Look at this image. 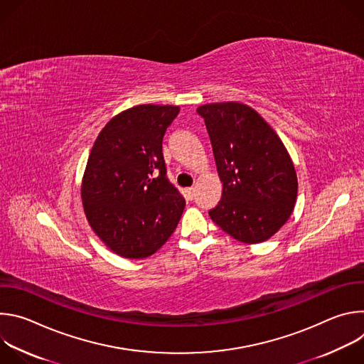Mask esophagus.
Segmentation results:
<instances>
[{
	"mask_svg": "<svg viewBox=\"0 0 364 364\" xmlns=\"http://www.w3.org/2000/svg\"><path fill=\"white\" fill-rule=\"evenodd\" d=\"M186 196H187V198L193 200V198L196 197V188H194V187H190V188H187V190H186Z\"/></svg>",
	"mask_w": 364,
	"mask_h": 364,
	"instance_id": "34e87169",
	"label": "esophagus"
}]
</instances>
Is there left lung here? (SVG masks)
Returning a JSON list of instances; mask_svg holds the SVG:
<instances>
[{"label":"left lung","mask_w":364,"mask_h":364,"mask_svg":"<svg viewBox=\"0 0 364 364\" xmlns=\"http://www.w3.org/2000/svg\"><path fill=\"white\" fill-rule=\"evenodd\" d=\"M197 114L209 132L223 183L222 198L209 216L239 242L268 240L289 219L298 191L284 142L245 103H207Z\"/></svg>","instance_id":"1"}]
</instances>
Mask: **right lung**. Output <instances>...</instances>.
Listing matches in <instances>:
<instances>
[{
	"label": "right lung",
	"instance_id": "right-lung-1",
	"mask_svg": "<svg viewBox=\"0 0 364 364\" xmlns=\"http://www.w3.org/2000/svg\"><path fill=\"white\" fill-rule=\"evenodd\" d=\"M173 105H138L97 135L82 180L86 219L112 252L144 259L176 230L186 200L167 178L163 138L178 115Z\"/></svg>",
	"mask_w": 364,
	"mask_h": 364
}]
</instances>
